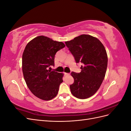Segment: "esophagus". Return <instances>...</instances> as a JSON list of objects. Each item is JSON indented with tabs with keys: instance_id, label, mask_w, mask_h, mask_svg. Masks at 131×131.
<instances>
[{
	"instance_id": "obj_1",
	"label": "esophagus",
	"mask_w": 131,
	"mask_h": 131,
	"mask_svg": "<svg viewBox=\"0 0 131 131\" xmlns=\"http://www.w3.org/2000/svg\"><path fill=\"white\" fill-rule=\"evenodd\" d=\"M64 74L65 75H70L69 73H64Z\"/></svg>"
}]
</instances>
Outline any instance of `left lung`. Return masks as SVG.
Masks as SVG:
<instances>
[{"mask_svg": "<svg viewBox=\"0 0 131 131\" xmlns=\"http://www.w3.org/2000/svg\"><path fill=\"white\" fill-rule=\"evenodd\" d=\"M66 45L77 63L81 62V72H72L74 82L70 85L71 93L79 99L88 98L100 89L103 81L108 65L105 47L97 38L82 34Z\"/></svg>", "mask_w": 131, "mask_h": 131, "instance_id": "obj_1", "label": "left lung"}]
</instances>
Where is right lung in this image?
<instances>
[{"label":"right lung","instance_id":"1","mask_svg":"<svg viewBox=\"0 0 131 131\" xmlns=\"http://www.w3.org/2000/svg\"><path fill=\"white\" fill-rule=\"evenodd\" d=\"M66 46L47 37L38 36L26 45L22 55V72L26 84L34 96L50 101L57 96L63 73L48 69L54 66L55 54Z\"/></svg>","mask_w":131,"mask_h":131}]
</instances>
